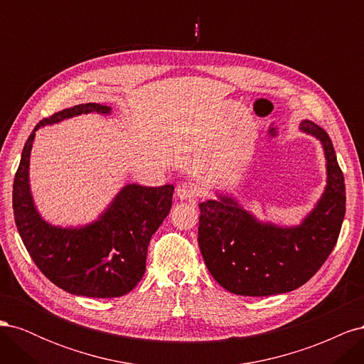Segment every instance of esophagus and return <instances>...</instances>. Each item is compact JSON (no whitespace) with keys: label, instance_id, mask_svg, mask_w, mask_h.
<instances>
[{"label":"esophagus","instance_id":"34e87169","mask_svg":"<svg viewBox=\"0 0 364 364\" xmlns=\"http://www.w3.org/2000/svg\"><path fill=\"white\" fill-rule=\"evenodd\" d=\"M176 194L181 200H188V202H196L197 199V188L194 183L190 182H182L181 185H178L176 188Z\"/></svg>","mask_w":364,"mask_h":364}]
</instances>
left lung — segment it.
<instances>
[{"label": "left lung", "instance_id": "1", "mask_svg": "<svg viewBox=\"0 0 364 364\" xmlns=\"http://www.w3.org/2000/svg\"><path fill=\"white\" fill-rule=\"evenodd\" d=\"M301 130L322 141L328 185L314 211L301 226L259 223L234 199L199 205V247L213 278L230 293L272 296L287 293L311 279L333 252L346 211L343 171L333 142L313 121Z\"/></svg>", "mask_w": 364, "mask_h": 364}]
</instances>
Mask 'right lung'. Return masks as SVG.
<instances>
[{
  "label": "right lung",
  "mask_w": 364,
  "mask_h": 364,
  "mask_svg": "<svg viewBox=\"0 0 364 364\" xmlns=\"http://www.w3.org/2000/svg\"><path fill=\"white\" fill-rule=\"evenodd\" d=\"M111 107L77 105L43 118L30 134L14 181V215L21 240L38 269L59 289L77 296L119 297L129 293L146 272L151 235L168 215L173 185H127L95 223L62 229L43 222L28 188V162L35 132L74 115Z\"/></svg>",
  "instance_id": "1"
}]
</instances>
